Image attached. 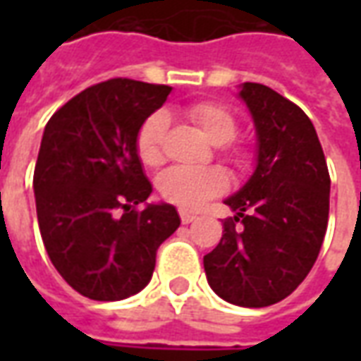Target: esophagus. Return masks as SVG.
<instances>
[{
	"label": "esophagus",
	"mask_w": 361,
	"mask_h": 361,
	"mask_svg": "<svg viewBox=\"0 0 361 361\" xmlns=\"http://www.w3.org/2000/svg\"><path fill=\"white\" fill-rule=\"evenodd\" d=\"M180 219H181V222H183V224H191V222H193V220H195L197 216H195V214H193V212L183 211V209H181V211H180Z\"/></svg>",
	"instance_id": "obj_1"
}]
</instances>
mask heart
Wrapping results in <instances>:
<instances>
[{
    "instance_id": "1",
    "label": "heart",
    "mask_w": 361,
    "mask_h": 361,
    "mask_svg": "<svg viewBox=\"0 0 361 361\" xmlns=\"http://www.w3.org/2000/svg\"><path fill=\"white\" fill-rule=\"evenodd\" d=\"M188 116L212 142L226 145L238 133V121L226 106L211 100L193 102L185 108ZM168 131V118L162 111H157L142 121L135 139V150L142 164L154 168L164 160V137ZM235 162H242L245 152L232 149ZM228 178L220 168H189L176 166L166 170L158 180V191L164 201L181 207V209H199L204 201L226 191Z\"/></svg>"
}]
</instances>
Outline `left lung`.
<instances>
[{
	"mask_svg": "<svg viewBox=\"0 0 361 361\" xmlns=\"http://www.w3.org/2000/svg\"><path fill=\"white\" fill-rule=\"evenodd\" d=\"M257 129V168L224 203L219 245L203 259L216 294L242 307H267L300 286L317 261L329 222L331 178L305 111L259 82L240 92Z\"/></svg>",
	"mask_w": 361,
	"mask_h": 361,
	"instance_id": "obj_1",
	"label": "left lung"
}]
</instances>
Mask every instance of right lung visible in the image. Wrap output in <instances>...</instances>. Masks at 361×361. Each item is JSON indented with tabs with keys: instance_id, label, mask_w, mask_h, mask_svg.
<instances>
[{
	"instance_id": "1",
	"label": "right lung",
	"mask_w": 361,
	"mask_h": 361,
	"mask_svg": "<svg viewBox=\"0 0 361 361\" xmlns=\"http://www.w3.org/2000/svg\"><path fill=\"white\" fill-rule=\"evenodd\" d=\"M172 87L110 79L59 108L35 168L38 226L51 265L79 294L116 302L149 284L160 243L180 226L152 193L135 150L137 131Z\"/></svg>"
}]
</instances>
